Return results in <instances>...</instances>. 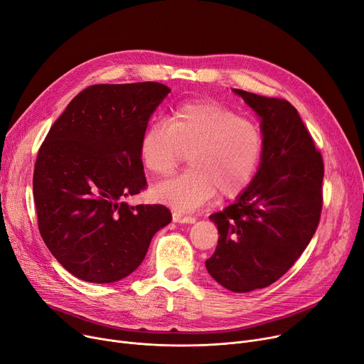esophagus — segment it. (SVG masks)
Instances as JSON below:
<instances>
[{
  "mask_svg": "<svg viewBox=\"0 0 364 364\" xmlns=\"http://www.w3.org/2000/svg\"><path fill=\"white\" fill-rule=\"evenodd\" d=\"M172 220H174V223H195L196 218L181 211H172Z\"/></svg>",
  "mask_w": 364,
  "mask_h": 364,
  "instance_id": "1",
  "label": "esophagus"
}]
</instances>
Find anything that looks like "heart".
<instances>
[{
    "mask_svg": "<svg viewBox=\"0 0 364 364\" xmlns=\"http://www.w3.org/2000/svg\"><path fill=\"white\" fill-rule=\"evenodd\" d=\"M261 125L230 106L190 100L171 110L166 125H150L140 140V159L153 176L166 178L188 153L190 166L159 184L153 195L181 211L203 205L218 192L242 195L252 183L264 155Z\"/></svg>",
    "mask_w": 364,
    "mask_h": 364,
    "instance_id": "1",
    "label": "heart"
}]
</instances>
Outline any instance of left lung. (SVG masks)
Listing matches in <instances>:
<instances>
[{
  "label": "left lung",
  "instance_id": "obj_1",
  "mask_svg": "<svg viewBox=\"0 0 364 364\" xmlns=\"http://www.w3.org/2000/svg\"><path fill=\"white\" fill-rule=\"evenodd\" d=\"M233 91L261 118L264 155L240 198L209 215L220 236L205 264L224 288L250 292L279 280L314 236L323 206L324 165L310 131L288 100Z\"/></svg>",
  "mask_w": 364,
  "mask_h": 364
}]
</instances>
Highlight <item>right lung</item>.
<instances>
[{
  "instance_id": "add662e5",
  "label": "right lung",
  "mask_w": 364,
  "mask_h": 364,
  "mask_svg": "<svg viewBox=\"0 0 364 364\" xmlns=\"http://www.w3.org/2000/svg\"><path fill=\"white\" fill-rule=\"evenodd\" d=\"M168 92L159 82L91 85L68 105L38 150V228L75 277H127L144 259L153 235L171 223L164 205L122 202L147 187L140 140Z\"/></svg>"
}]
</instances>
